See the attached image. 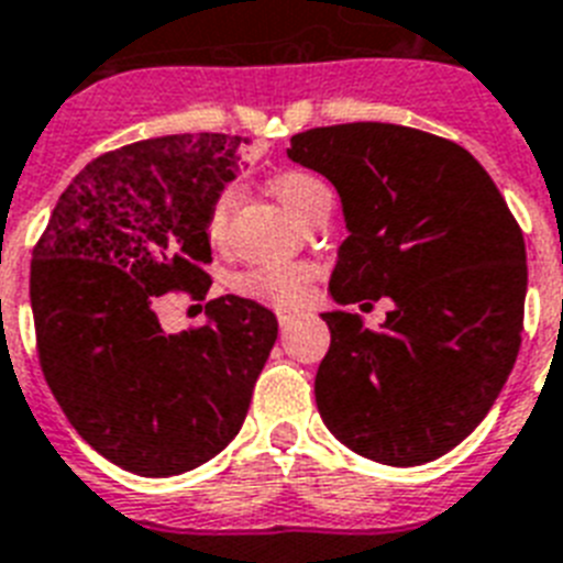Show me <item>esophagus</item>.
<instances>
[{
	"mask_svg": "<svg viewBox=\"0 0 563 563\" xmlns=\"http://www.w3.org/2000/svg\"><path fill=\"white\" fill-rule=\"evenodd\" d=\"M276 316H278V324H282V328H290L292 324V319H296V310H285V308H278L276 310Z\"/></svg>",
	"mask_w": 563,
	"mask_h": 563,
	"instance_id": "esophagus-1",
	"label": "esophagus"
}]
</instances>
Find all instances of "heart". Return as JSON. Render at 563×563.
Masks as SVG:
<instances>
[{
    "label": "heart",
    "instance_id": "1",
    "mask_svg": "<svg viewBox=\"0 0 563 563\" xmlns=\"http://www.w3.org/2000/svg\"><path fill=\"white\" fill-rule=\"evenodd\" d=\"M273 195L299 221H305L316 207L333 203V195L328 189V184L319 175L305 169H290L276 175L273 178ZM235 201H239V187H224L212 198V203H209L207 235L212 241H221L227 235ZM313 278L316 267L305 262L253 264V267H247V271L235 276V290L244 292V296H253V299L271 301V305H278V308H292V305H301V301L308 299Z\"/></svg>",
    "mask_w": 563,
    "mask_h": 563
}]
</instances>
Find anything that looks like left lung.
<instances>
[{
	"label": "left lung",
	"instance_id": "left-lung-1",
	"mask_svg": "<svg viewBox=\"0 0 563 563\" xmlns=\"http://www.w3.org/2000/svg\"><path fill=\"white\" fill-rule=\"evenodd\" d=\"M287 157L342 198L351 235L333 267V299L394 301L379 331L360 313H322L331 347L316 371L319 415L333 438L376 463L438 460L489 415L518 360L521 227L466 148L420 129L322 125L292 134Z\"/></svg>",
	"mask_w": 563,
	"mask_h": 563
}]
</instances>
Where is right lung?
<instances>
[{
  "instance_id": "right-lung-1",
  "label": "right lung",
  "mask_w": 563,
  "mask_h": 563,
  "mask_svg": "<svg viewBox=\"0 0 563 563\" xmlns=\"http://www.w3.org/2000/svg\"><path fill=\"white\" fill-rule=\"evenodd\" d=\"M247 137L166 134L106 152L59 195L31 262L36 351L77 434L114 466L172 477L216 457L247 417L278 336L253 299L207 301L209 322L166 333L152 301L203 299L209 203Z\"/></svg>"
}]
</instances>
